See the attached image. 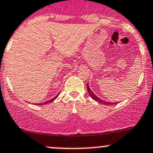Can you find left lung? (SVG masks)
I'll use <instances>...</instances> for the list:
<instances>
[{
	"label": "left lung",
	"instance_id": "left-lung-1",
	"mask_svg": "<svg viewBox=\"0 0 153 153\" xmlns=\"http://www.w3.org/2000/svg\"><path fill=\"white\" fill-rule=\"evenodd\" d=\"M86 87H87L88 92H89V94L90 97H91V98H92L93 100H94L97 101V102H99V103L104 104V105H115V104H117V102H107V101L102 100H101L100 98L98 97L97 96H96L95 94H94V93L92 92V91H91V90L90 89L89 83H87V84H86Z\"/></svg>",
	"mask_w": 153,
	"mask_h": 153
}]
</instances>
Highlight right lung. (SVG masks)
Instances as JSON below:
<instances>
[{"mask_svg": "<svg viewBox=\"0 0 153 153\" xmlns=\"http://www.w3.org/2000/svg\"><path fill=\"white\" fill-rule=\"evenodd\" d=\"M58 96H59V94H58L57 95H56L55 97H53V99L50 100L46 101V102H41V103H34V104H35V105H45V104H48V103H49V102H53V100H55L56 99V97H57Z\"/></svg>", "mask_w": 153, "mask_h": 153, "instance_id": "1", "label": "right lung"}]
</instances>
